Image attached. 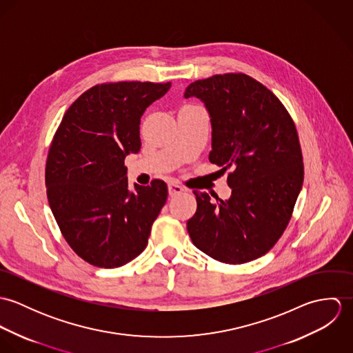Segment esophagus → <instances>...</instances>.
<instances>
[{
	"mask_svg": "<svg viewBox=\"0 0 353 353\" xmlns=\"http://www.w3.org/2000/svg\"><path fill=\"white\" fill-rule=\"evenodd\" d=\"M182 192H183V188L181 185H178V183H170L168 185V194L171 197H175V196L181 194Z\"/></svg>",
	"mask_w": 353,
	"mask_h": 353,
	"instance_id": "esophagus-1",
	"label": "esophagus"
}]
</instances>
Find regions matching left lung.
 Wrapping results in <instances>:
<instances>
[{
    "label": "left lung",
    "mask_w": 353,
    "mask_h": 353,
    "mask_svg": "<svg viewBox=\"0 0 353 353\" xmlns=\"http://www.w3.org/2000/svg\"><path fill=\"white\" fill-rule=\"evenodd\" d=\"M205 103L212 123L210 163L228 171V200L193 192L188 220L197 249L241 265L269 252L285 231L302 189L304 168L296 126L279 98L245 73L192 83L185 98Z\"/></svg>",
    "instance_id": "left-lung-1"
}]
</instances>
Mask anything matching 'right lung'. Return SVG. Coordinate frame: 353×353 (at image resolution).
<instances>
[{
  "label": "right lung",
  "mask_w": 353,
  "mask_h": 353,
  "mask_svg": "<svg viewBox=\"0 0 353 353\" xmlns=\"http://www.w3.org/2000/svg\"><path fill=\"white\" fill-rule=\"evenodd\" d=\"M171 83L98 84L66 110L46 160L51 212L85 262L112 269L144 252L167 201L164 181L129 192L125 157L141 148L140 119Z\"/></svg>",
  "instance_id": "obj_1"
}]
</instances>
